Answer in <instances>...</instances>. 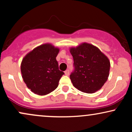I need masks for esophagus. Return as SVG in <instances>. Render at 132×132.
Returning a JSON list of instances; mask_svg holds the SVG:
<instances>
[{"mask_svg":"<svg viewBox=\"0 0 132 132\" xmlns=\"http://www.w3.org/2000/svg\"><path fill=\"white\" fill-rule=\"evenodd\" d=\"M64 74L66 76H69V71L68 70V69H67V70H66L64 71Z\"/></svg>","mask_w":132,"mask_h":132,"instance_id":"obj_1","label":"esophagus"}]
</instances>
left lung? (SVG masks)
I'll use <instances>...</instances> for the list:
<instances>
[{"mask_svg": "<svg viewBox=\"0 0 132 132\" xmlns=\"http://www.w3.org/2000/svg\"><path fill=\"white\" fill-rule=\"evenodd\" d=\"M69 51L75 69L70 75L72 84L80 91L92 94L102 88L109 76V58L94 45L82 43Z\"/></svg>", "mask_w": 132, "mask_h": 132, "instance_id": "1", "label": "left lung"}]
</instances>
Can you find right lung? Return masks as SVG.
I'll return each instance as SVG.
<instances>
[{
	"label": "right lung",
	"mask_w": 132,
	"mask_h": 132,
	"mask_svg": "<svg viewBox=\"0 0 132 132\" xmlns=\"http://www.w3.org/2000/svg\"><path fill=\"white\" fill-rule=\"evenodd\" d=\"M60 48L51 43L35 48L23 58L21 73L28 89L35 94L45 95L55 90L64 75L56 61Z\"/></svg>",
	"instance_id": "right-lung-1"
}]
</instances>
